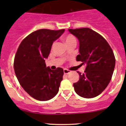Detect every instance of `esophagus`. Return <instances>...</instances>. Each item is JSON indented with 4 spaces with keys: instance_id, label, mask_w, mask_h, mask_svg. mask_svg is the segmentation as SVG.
Wrapping results in <instances>:
<instances>
[{
    "instance_id": "34e87169",
    "label": "esophagus",
    "mask_w": 126,
    "mask_h": 126,
    "mask_svg": "<svg viewBox=\"0 0 126 126\" xmlns=\"http://www.w3.org/2000/svg\"><path fill=\"white\" fill-rule=\"evenodd\" d=\"M63 72H64V74H69L71 73V71L66 69H64Z\"/></svg>"
}]
</instances>
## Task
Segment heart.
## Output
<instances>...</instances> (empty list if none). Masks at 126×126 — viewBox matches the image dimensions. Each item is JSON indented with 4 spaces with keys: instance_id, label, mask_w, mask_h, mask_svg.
Masks as SVG:
<instances>
[{
    "instance_id": "heart-1",
    "label": "heart",
    "mask_w": 126,
    "mask_h": 126,
    "mask_svg": "<svg viewBox=\"0 0 126 126\" xmlns=\"http://www.w3.org/2000/svg\"><path fill=\"white\" fill-rule=\"evenodd\" d=\"M63 41L65 42V43L67 44V45L70 44V43H72V42L76 41V38H75L74 36L72 35H65L64 36H63Z\"/></svg>"
}]
</instances>
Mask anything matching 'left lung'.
<instances>
[{
  "instance_id": "obj_1",
  "label": "left lung",
  "mask_w": 126,
  "mask_h": 126,
  "mask_svg": "<svg viewBox=\"0 0 126 126\" xmlns=\"http://www.w3.org/2000/svg\"><path fill=\"white\" fill-rule=\"evenodd\" d=\"M79 42V54L76 60L86 66L83 74L73 84L79 96L93 98L106 88L111 80L115 66L113 52L106 40L89 28L68 29Z\"/></svg>"
}]
</instances>
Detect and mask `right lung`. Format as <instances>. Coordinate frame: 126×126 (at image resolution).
Instances as JSON below:
<instances>
[{"instance_id":"right-lung-1","label":"right lung","mask_w":126,"mask_h":126,"mask_svg":"<svg viewBox=\"0 0 126 126\" xmlns=\"http://www.w3.org/2000/svg\"><path fill=\"white\" fill-rule=\"evenodd\" d=\"M64 29H40L25 38L20 44L14 61L15 74L24 90L34 99L50 100L59 91L63 69L52 70L46 67L53 43L64 33Z\"/></svg>"}]
</instances>
